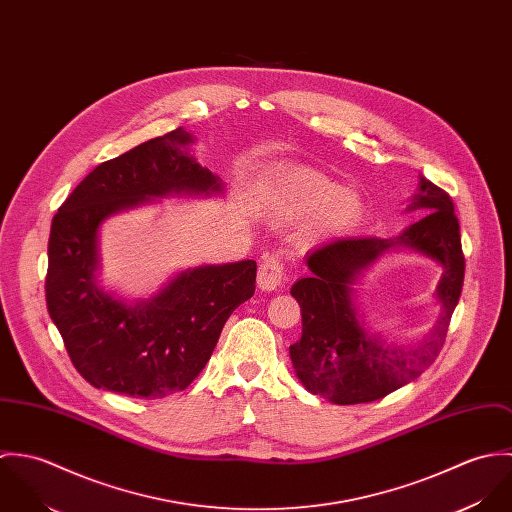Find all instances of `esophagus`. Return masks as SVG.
I'll return each mask as SVG.
<instances>
[{
	"label": "esophagus",
	"mask_w": 512,
	"mask_h": 512,
	"mask_svg": "<svg viewBox=\"0 0 512 512\" xmlns=\"http://www.w3.org/2000/svg\"><path fill=\"white\" fill-rule=\"evenodd\" d=\"M286 280V268L278 258H266L258 268V288L262 292H272L280 288Z\"/></svg>",
	"instance_id": "1"
}]
</instances>
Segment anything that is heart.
<instances>
[{"label": "heart", "mask_w": 512, "mask_h": 512, "mask_svg": "<svg viewBox=\"0 0 512 512\" xmlns=\"http://www.w3.org/2000/svg\"><path fill=\"white\" fill-rule=\"evenodd\" d=\"M264 209L272 219L278 220L315 213L305 232L307 238H313L349 228L361 215V199L337 181L299 167L270 183L264 193Z\"/></svg>", "instance_id": "heart-1"}]
</instances>
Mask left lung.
Instances as JSON below:
<instances>
[{
	"label": "left lung",
	"instance_id": "left-lung-1",
	"mask_svg": "<svg viewBox=\"0 0 512 512\" xmlns=\"http://www.w3.org/2000/svg\"><path fill=\"white\" fill-rule=\"evenodd\" d=\"M408 211L424 213L396 238H339L309 252V276L293 284L301 307V339L290 347L301 384L333 404H363L388 396L418 378L445 343L451 313L459 301L465 274L459 222L451 197L420 175L418 193ZM392 247H410L444 268L437 296L439 323L418 348H390L368 334L352 301L350 286L365 268Z\"/></svg>",
	"mask_w": 512,
	"mask_h": 512
}]
</instances>
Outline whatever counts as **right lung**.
<instances>
[{
    "instance_id": "right-lung-1",
    "label": "right lung",
    "mask_w": 512,
    "mask_h": 512,
    "mask_svg": "<svg viewBox=\"0 0 512 512\" xmlns=\"http://www.w3.org/2000/svg\"><path fill=\"white\" fill-rule=\"evenodd\" d=\"M177 128L92 169L53 217L47 309L80 376L132 398L185 390L211 359L230 313L256 290V262L177 274L147 301L126 303L98 282L102 220L171 193L217 195L219 175L189 153Z\"/></svg>"
}]
</instances>
